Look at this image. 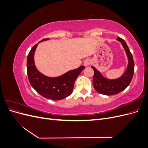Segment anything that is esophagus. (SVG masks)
<instances>
[{
	"label": "esophagus",
	"mask_w": 148,
	"mask_h": 148,
	"mask_svg": "<svg viewBox=\"0 0 148 148\" xmlns=\"http://www.w3.org/2000/svg\"><path fill=\"white\" fill-rule=\"evenodd\" d=\"M90 64H91V61L89 60V59H86V60H85L84 61V63H83V64H84V65L85 66H89V65H90Z\"/></svg>",
	"instance_id": "1"
}]
</instances>
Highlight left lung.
Instances as JSON below:
<instances>
[{"instance_id": "8db88e82", "label": "left lung", "mask_w": 148, "mask_h": 148, "mask_svg": "<svg viewBox=\"0 0 148 148\" xmlns=\"http://www.w3.org/2000/svg\"><path fill=\"white\" fill-rule=\"evenodd\" d=\"M117 40L122 43L128 58V66L125 73L117 79H110L104 77L95 66H91L95 72L92 79L94 88L97 92L107 96L114 95L123 91L131 83L134 73L135 64L132 54L127 43L119 37L117 38Z\"/></svg>"}]
</instances>
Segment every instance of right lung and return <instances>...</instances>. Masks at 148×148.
Returning <instances> with one entry per match:
<instances>
[{
  "instance_id": "right-lung-1",
  "label": "right lung",
  "mask_w": 148,
  "mask_h": 148,
  "mask_svg": "<svg viewBox=\"0 0 148 148\" xmlns=\"http://www.w3.org/2000/svg\"><path fill=\"white\" fill-rule=\"evenodd\" d=\"M49 39H44L31 48L27 58V74L31 86L40 95L49 99L61 100L71 95L76 79L85 67L80 66L57 77H49L39 72L34 64V52L39 42Z\"/></svg>"
}]
</instances>
